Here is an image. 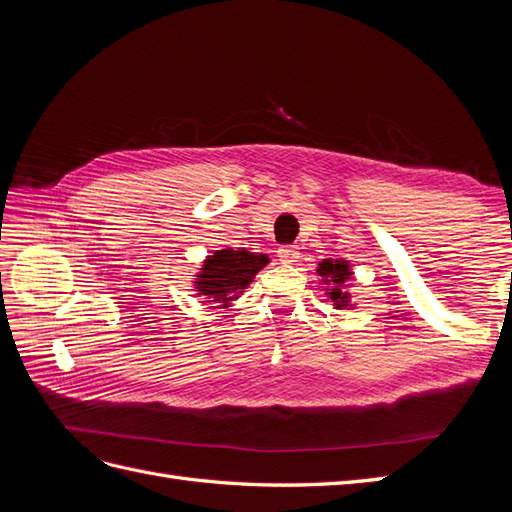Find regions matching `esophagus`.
Wrapping results in <instances>:
<instances>
[{
  "mask_svg": "<svg viewBox=\"0 0 512 512\" xmlns=\"http://www.w3.org/2000/svg\"><path fill=\"white\" fill-rule=\"evenodd\" d=\"M277 256H280V260L286 262V265H292V262L299 260L297 245H282L280 250H277Z\"/></svg>",
  "mask_w": 512,
  "mask_h": 512,
  "instance_id": "obj_1",
  "label": "esophagus"
}]
</instances>
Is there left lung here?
Here are the masks:
<instances>
[{
    "label": "left lung",
    "instance_id": "left-lung-1",
    "mask_svg": "<svg viewBox=\"0 0 512 512\" xmlns=\"http://www.w3.org/2000/svg\"><path fill=\"white\" fill-rule=\"evenodd\" d=\"M318 275L322 277V282L329 288V297L337 309H344L350 305V294L344 290L348 280L352 277V271L348 267L346 260H322L318 265Z\"/></svg>",
    "mask_w": 512,
    "mask_h": 512
}]
</instances>
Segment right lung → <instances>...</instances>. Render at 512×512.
Returning <instances> with one entry per match:
<instances>
[{
    "mask_svg": "<svg viewBox=\"0 0 512 512\" xmlns=\"http://www.w3.org/2000/svg\"><path fill=\"white\" fill-rule=\"evenodd\" d=\"M269 258L265 254H252L247 250H218L207 256L203 271L196 275V290L207 299L224 303V307L237 299L254 275L265 267Z\"/></svg>",
    "mask_w": 512,
    "mask_h": 512,
    "instance_id": "obj_1",
    "label": "right lung"
}]
</instances>
